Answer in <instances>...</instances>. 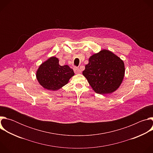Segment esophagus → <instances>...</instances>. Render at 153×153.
<instances>
[{
  "mask_svg": "<svg viewBox=\"0 0 153 153\" xmlns=\"http://www.w3.org/2000/svg\"><path fill=\"white\" fill-rule=\"evenodd\" d=\"M73 69H74V73H75L76 74H79V73H81V71H80V68H78V67H74Z\"/></svg>",
  "mask_w": 153,
  "mask_h": 153,
  "instance_id": "obj_1",
  "label": "esophagus"
}]
</instances>
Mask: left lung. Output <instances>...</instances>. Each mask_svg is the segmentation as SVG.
Instances as JSON below:
<instances>
[{"label": "left lung", "instance_id": "obj_1", "mask_svg": "<svg viewBox=\"0 0 153 153\" xmlns=\"http://www.w3.org/2000/svg\"><path fill=\"white\" fill-rule=\"evenodd\" d=\"M125 71L123 61L111 51L103 49L89 58L82 74L96 93L107 94L119 88Z\"/></svg>", "mask_w": 153, "mask_h": 153}]
</instances>
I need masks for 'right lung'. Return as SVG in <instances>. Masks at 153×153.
Masks as SVG:
<instances>
[{"label": "right lung", "instance_id": "add662e5", "mask_svg": "<svg viewBox=\"0 0 153 153\" xmlns=\"http://www.w3.org/2000/svg\"><path fill=\"white\" fill-rule=\"evenodd\" d=\"M59 59L52 56L43 62L36 71V78L39 84L46 90L57 91L66 84L74 76L73 70L67 65H61Z\"/></svg>", "mask_w": 153, "mask_h": 153}]
</instances>
